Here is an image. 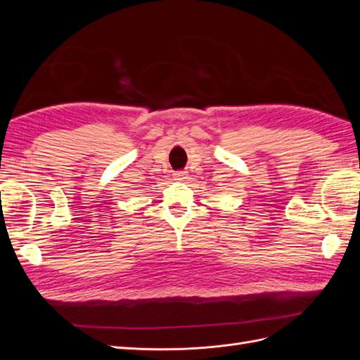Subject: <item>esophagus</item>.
Masks as SVG:
<instances>
[{"label":"esophagus","mask_w":360,"mask_h":360,"mask_svg":"<svg viewBox=\"0 0 360 360\" xmlns=\"http://www.w3.org/2000/svg\"><path fill=\"white\" fill-rule=\"evenodd\" d=\"M174 177H176L177 180H184L188 177V172L186 171H177L176 174H174Z\"/></svg>","instance_id":"1"}]
</instances>
